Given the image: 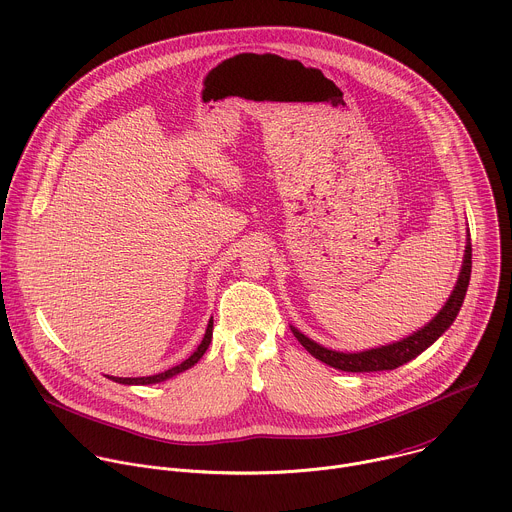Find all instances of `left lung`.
<instances>
[{
  "instance_id": "obj_1",
  "label": "left lung",
  "mask_w": 512,
  "mask_h": 512,
  "mask_svg": "<svg viewBox=\"0 0 512 512\" xmlns=\"http://www.w3.org/2000/svg\"><path fill=\"white\" fill-rule=\"evenodd\" d=\"M470 269H472V245L468 241L466 245V253H464V263L456 281V287L450 295V299L446 301V305L440 309V313L428 323L424 325L420 331L412 333L410 337L402 339V342L390 344V346H382L376 350H368V352H360V354H344V352H333L327 348L317 346L315 342H311L309 337H305L301 331H297L295 327H291L293 335L299 339V344L319 362L342 370V372H382V370H396L398 366L414 360L416 356H420L426 348H430L436 339L452 325V321L456 319L466 289H468V281H470Z\"/></svg>"
}]
</instances>
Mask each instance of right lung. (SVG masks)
<instances>
[{
	"instance_id": "obj_1",
	"label": "right lung",
	"mask_w": 512,
	"mask_h": 512,
	"mask_svg": "<svg viewBox=\"0 0 512 512\" xmlns=\"http://www.w3.org/2000/svg\"><path fill=\"white\" fill-rule=\"evenodd\" d=\"M211 337H213V319L209 321V325H207V331H205V337H203V342H201V346L193 352V356L189 358V360H185L183 364H179V366H175V368H170V370H166V372H162V374H156V376H146V378H112L110 376V380H114V382H118V384H128V386H144V384H158V382H164V380H168V378H173V376H177V374H181V372H185V370H189L191 366H195L201 358H203V354L207 352V348H209V344H211Z\"/></svg>"
}]
</instances>
